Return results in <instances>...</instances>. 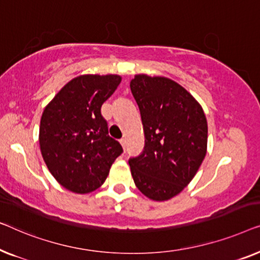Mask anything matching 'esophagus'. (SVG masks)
Masks as SVG:
<instances>
[{
  "label": "esophagus",
  "mask_w": 260,
  "mask_h": 260,
  "mask_svg": "<svg viewBox=\"0 0 260 260\" xmlns=\"http://www.w3.org/2000/svg\"><path fill=\"white\" fill-rule=\"evenodd\" d=\"M120 144H121V146L123 148L126 147V139L125 138H122V139H120Z\"/></svg>",
  "instance_id": "1"
}]
</instances>
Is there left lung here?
<instances>
[{"mask_svg":"<svg viewBox=\"0 0 260 260\" xmlns=\"http://www.w3.org/2000/svg\"><path fill=\"white\" fill-rule=\"evenodd\" d=\"M131 90L145 133L144 152L128 160L132 177L148 199L166 202L191 182L206 155V116L187 89L165 76L134 75Z\"/></svg>","mask_w":260,"mask_h":260,"instance_id":"obj_1","label":"left lung"}]
</instances>
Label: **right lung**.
<instances>
[{
    "label": "right lung",
    "instance_id": "add662e5",
    "mask_svg": "<svg viewBox=\"0 0 260 260\" xmlns=\"http://www.w3.org/2000/svg\"><path fill=\"white\" fill-rule=\"evenodd\" d=\"M120 82L116 74L79 75L45 107L40 149L50 173L68 191L86 194L98 189L122 153L101 115L102 104Z\"/></svg>",
    "mask_w": 260,
    "mask_h": 260
}]
</instances>
